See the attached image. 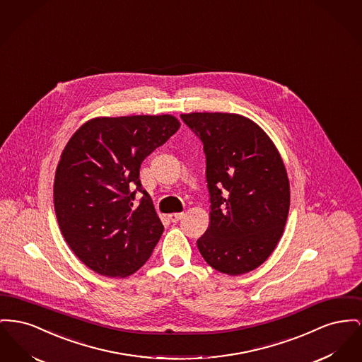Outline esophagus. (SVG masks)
<instances>
[{"label": "esophagus", "mask_w": 362, "mask_h": 362, "mask_svg": "<svg viewBox=\"0 0 362 362\" xmlns=\"http://www.w3.org/2000/svg\"><path fill=\"white\" fill-rule=\"evenodd\" d=\"M183 216H185L183 213H170V214H168V218H170L172 223H176V221H179Z\"/></svg>", "instance_id": "obj_1"}]
</instances>
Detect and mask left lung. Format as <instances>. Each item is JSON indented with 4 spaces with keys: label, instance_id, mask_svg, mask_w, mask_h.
<instances>
[{
    "label": "left lung",
    "instance_id": "8db88e82",
    "mask_svg": "<svg viewBox=\"0 0 362 362\" xmlns=\"http://www.w3.org/2000/svg\"><path fill=\"white\" fill-rule=\"evenodd\" d=\"M204 144L211 212L197 240L216 271L239 276L275 250L288 217L290 182L268 134L238 113L180 115Z\"/></svg>",
    "mask_w": 362,
    "mask_h": 362
}]
</instances>
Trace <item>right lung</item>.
I'll use <instances>...</instances> for the list:
<instances>
[{
    "label": "right lung",
    "instance_id": "obj_1",
    "mask_svg": "<svg viewBox=\"0 0 362 362\" xmlns=\"http://www.w3.org/2000/svg\"><path fill=\"white\" fill-rule=\"evenodd\" d=\"M172 115L87 120L62 153L53 186L60 231L75 255L107 277L135 274L164 231L139 168L179 129ZM144 197L138 207L134 192Z\"/></svg>",
    "mask_w": 362,
    "mask_h": 362
}]
</instances>
